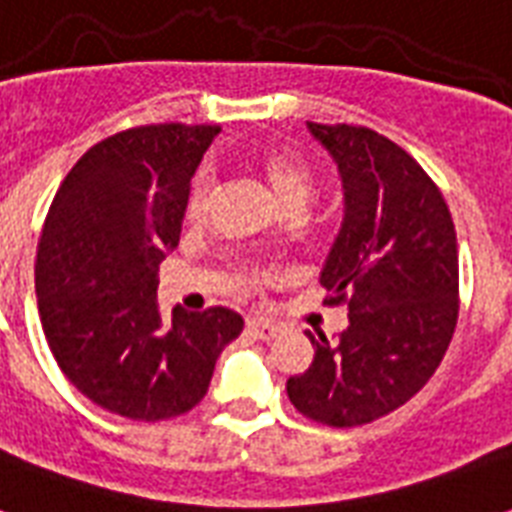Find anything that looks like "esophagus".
<instances>
[{
    "label": "esophagus",
    "mask_w": 512,
    "mask_h": 512,
    "mask_svg": "<svg viewBox=\"0 0 512 512\" xmlns=\"http://www.w3.org/2000/svg\"><path fill=\"white\" fill-rule=\"evenodd\" d=\"M247 332L252 337H257V340H265V342H271L273 337H279L281 329L279 327H273V324H268V321H247Z\"/></svg>",
    "instance_id": "34e87169"
}]
</instances>
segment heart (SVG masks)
I'll return each instance as SVG.
<instances>
[{
  "mask_svg": "<svg viewBox=\"0 0 512 512\" xmlns=\"http://www.w3.org/2000/svg\"><path fill=\"white\" fill-rule=\"evenodd\" d=\"M255 170L260 172L271 193L281 207L297 215L316 193V172L311 162L289 148H268L255 159ZM209 204H212V180L201 172L191 185L188 201H185V220L199 225L207 220Z\"/></svg>",
  "mask_w": 512,
  "mask_h": 512,
  "instance_id": "obj_1",
  "label": "heart"
}]
</instances>
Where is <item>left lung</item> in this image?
<instances>
[{
    "label": "left lung",
    "mask_w": 512,
    "mask_h": 512,
    "mask_svg": "<svg viewBox=\"0 0 512 512\" xmlns=\"http://www.w3.org/2000/svg\"><path fill=\"white\" fill-rule=\"evenodd\" d=\"M308 130L345 188L321 284L350 324L335 340L308 332L316 356L287 393L308 420L356 428L404 406L441 364L460 313L457 233L438 185L393 140L353 124Z\"/></svg>",
    "instance_id": "obj_1"
}]
</instances>
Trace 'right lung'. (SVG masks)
<instances>
[{
  "label": "right lung",
  "mask_w": 512,
  "mask_h": 512,
  "mask_svg": "<svg viewBox=\"0 0 512 512\" xmlns=\"http://www.w3.org/2000/svg\"><path fill=\"white\" fill-rule=\"evenodd\" d=\"M217 124H146L100 140L71 167L36 249L44 337L71 385L138 422L191 412L244 319L156 303L159 265L180 241L185 201Z\"/></svg>",
  "instance_id": "1"
}]
</instances>
